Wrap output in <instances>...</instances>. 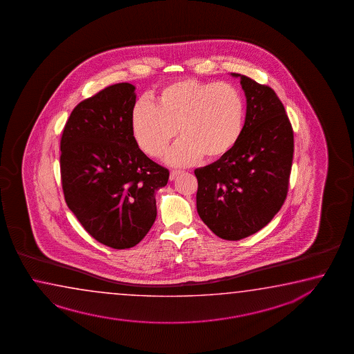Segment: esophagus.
<instances>
[{"label":"esophagus","mask_w":354,"mask_h":354,"mask_svg":"<svg viewBox=\"0 0 354 354\" xmlns=\"http://www.w3.org/2000/svg\"><path fill=\"white\" fill-rule=\"evenodd\" d=\"M180 174V171H171L169 174V180H174L177 178V176Z\"/></svg>","instance_id":"obj_1"}]
</instances>
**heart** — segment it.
I'll return each mask as SVG.
<instances>
[{"label":"heart","mask_w":354,"mask_h":354,"mask_svg":"<svg viewBox=\"0 0 354 354\" xmlns=\"http://www.w3.org/2000/svg\"><path fill=\"white\" fill-rule=\"evenodd\" d=\"M245 100L225 82L180 80L162 88L156 103L140 101L132 111L137 145L151 157H161L176 137L182 141L168 153L174 166L218 160L236 147L245 129Z\"/></svg>","instance_id":"b5f03b06"}]
</instances>
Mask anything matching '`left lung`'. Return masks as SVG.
<instances>
[{"label": "left lung", "mask_w": 354, "mask_h": 354, "mask_svg": "<svg viewBox=\"0 0 354 354\" xmlns=\"http://www.w3.org/2000/svg\"><path fill=\"white\" fill-rule=\"evenodd\" d=\"M245 92V129L236 147L197 168V212L222 239L239 241L262 230L287 197L293 129L276 92L239 73Z\"/></svg>", "instance_id": "left-lung-1"}]
</instances>
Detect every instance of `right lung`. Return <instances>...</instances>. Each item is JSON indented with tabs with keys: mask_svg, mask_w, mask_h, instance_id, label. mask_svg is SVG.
<instances>
[{
	"mask_svg": "<svg viewBox=\"0 0 354 354\" xmlns=\"http://www.w3.org/2000/svg\"><path fill=\"white\" fill-rule=\"evenodd\" d=\"M133 84H117L78 103L61 138L64 200L100 243L126 250L156 221V192L167 168L142 152L132 132Z\"/></svg>",
	"mask_w": 354,
	"mask_h": 354,
	"instance_id": "obj_1",
	"label": "right lung"
}]
</instances>
